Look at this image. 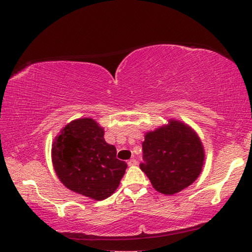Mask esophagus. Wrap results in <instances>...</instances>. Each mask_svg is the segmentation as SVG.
<instances>
[{
	"mask_svg": "<svg viewBox=\"0 0 252 252\" xmlns=\"http://www.w3.org/2000/svg\"><path fill=\"white\" fill-rule=\"evenodd\" d=\"M127 164L130 165V167H133V165H136L137 164V161L135 159H130L129 161H127Z\"/></svg>",
	"mask_w": 252,
	"mask_h": 252,
	"instance_id": "34e87169",
	"label": "esophagus"
}]
</instances>
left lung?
Returning <instances> with one entry per match:
<instances>
[{"label": "left lung", "instance_id": "8db88e82", "mask_svg": "<svg viewBox=\"0 0 252 252\" xmlns=\"http://www.w3.org/2000/svg\"><path fill=\"white\" fill-rule=\"evenodd\" d=\"M143 153L141 170L154 189L164 195L176 194L194 183L205 162L199 136L189 125L175 119L146 133Z\"/></svg>", "mask_w": 252, "mask_h": 252}]
</instances>
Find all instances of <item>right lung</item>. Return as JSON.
Wrapping results in <instances>:
<instances>
[{
    "label": "right lung",
    "mask_w": 252,
    "mask_h": 252,
    "mask_svg": "<svg viewBox=\"0 0 252 252\" xmlns=\"http://www.w3.org/2000/svg\"><path fill=\"white\" fill-rule=\"evenodd\" d=\"M104 127L92 118H79L63 127L52 144L56 175L68 189L94 200L114 194L127 164L106 143Z\"/></svg>",
    "instance_id": "right-lung-1"
}]
</instances>
